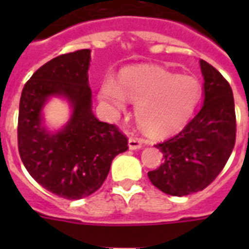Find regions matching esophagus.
Segmentation results:
<instances>
[{"mask_svg":"<svg viewBox=\"0 0 249 249\" xmlns=\"http://www.w3.org/2000/svg\"><path fill=\"white\" fill-rule=\"evenodd\" d=\"M128 146L130 150H138L142 147V141L137 140V138H129Z\"/></svg>","mask_w":249,"mask_h":249,"instance_id":"obj_1","label":"esophagus"}]
</instances>
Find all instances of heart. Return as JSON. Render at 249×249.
<instances>
[{
  "mask_svg": "<svg viewBox=\"0 0 249 249\" xmlns=\"http://www.w3.org/2000/svg\"><path fill=\"white\" fill-rule=\"evenodd\" d=\"M201 86L193 75H176L154 67L129 68L120 85L108 76L102 83L99 99L111 112H121L126 102L136 103L141 128L152 136H166L183 128L200 97Z\"/></svg>",
  "mask_w": 249,
  "mask_h": 249,
  "instance_id": "obj_1",
  "label": "heart"
}]
</instances>
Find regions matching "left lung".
<instances>
[{
    "mask_svg": "<svg viewBox=\"0 0 249 249\" xmlns=\"http://www.w3.org/2000/svg\"><path fill=\"white\" fill-rule=\"evenodd\" d=\"M204 101L197 115L173 138L155 147L163 164L148 172L155 187L173 196L205 189L224 169L235 144L232 90L216 68L200 59Z\"/></svg>",
    "mask_w": 249,
    "mask_h": 249,
    "instance_id": "obj_1",
    "label": "left lung"
}]
</instances>
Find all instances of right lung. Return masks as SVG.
<instances>
[{"label": "right lung", "mask_w": 249, "mask_h": 249, "mask_svg": "<svg viewBox=\"0 0 249 249\" xmlns=\"http://www.w3.org/2000/svg\"><path fill=\"white\" fill-rule=\"evenodd\" d=\"M90 50L83 49L49 60L23 88L18 119V147L25 169L42 187L77 200L95 193L107 178L113 158L128 150V140L112 124L102 123L91 109ZM63 97L71 116L52 132L43 107Z\"/></svg>", "instance_id": "obj_1"}]
</instances>
